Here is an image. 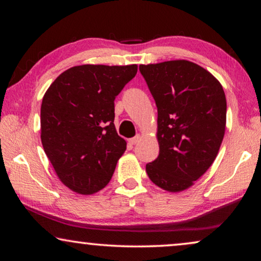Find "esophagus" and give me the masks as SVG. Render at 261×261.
<instances>
[{"label": "esophagus", "instance_id": "1", "mask_svg": "<svg viewBox=\"0 0 261 261\" xmlns=\"http://www.w3.org/2000/svg\"><path fill=\"white\" fill-rule=\"evenodd\" d=\"M140 139H141L140 135H137V136H135V137H134V138H131L129 141H130V144L135 145V144H138L139 141H140Z\"/></svg>", "mask_w": 261, "mask_h": 261}]
</instances>
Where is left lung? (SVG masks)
<instances>
[{"label":"left lung","instance_id":"obj_1","mask_svg":"<svg viewBox=\"0 0 261 261\" xmlns=\"http://www.w3.org/2000/svg\"><path fill=\"white\" fill-rule=\"evenodd\" d=\"M158 107L160 153L146 165L149 179L168 192L191 188L214 162L227 122L223 87L187 60L140 64Z\"/></svg>","mask_w":261,"mask_h":261}]
</instances>
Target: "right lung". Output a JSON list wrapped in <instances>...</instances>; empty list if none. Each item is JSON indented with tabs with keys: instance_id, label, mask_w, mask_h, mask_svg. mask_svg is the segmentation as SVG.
Instances as JSON below:
<instances>
[{
	"instance_id": "right-lung-1",
	"label": "right lung",
	"mask_w": 261,
	"mask_h": 261,
	"mask_svg": "<svg viewBox=\"0 0 261 261\" xmlns=\"http://www.w3.org/2000/svg\"><path fill=\"white\" fill-rule=\"evenodd\" d=\"M138 65H76L57 77L41 103V143L57 177L73 192L109 183L126 141L114 124V100Z\"/></svg>"
}]
</instances>
